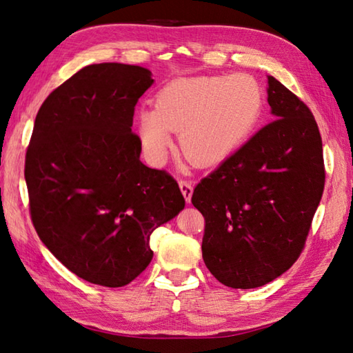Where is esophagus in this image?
Masks as SVG:
<instances>
[{
  "label": "esophagus",
  "mask_w": 353,
  "mask_h": 353,
  "mask_svg": "<svg viewBox=\"0 0 353 353\" xmlns=\"http://www.w3.org/2000/svg\"><path fill=\"white\" fill-rule=\"evenodd\" d=\"M179 186H181V191H182V194H183L186 203H191V197H192V183H191L190 181H181V182H179Z\"/></svg>",
  "instance_id": "esophagus-1"
}]
</instances>
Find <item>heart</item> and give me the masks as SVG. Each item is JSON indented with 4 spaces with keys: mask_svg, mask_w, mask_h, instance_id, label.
I'll return each mask as SVG.
<instances>
[{
    "mask_svg": "<svg viewBox=\"0 0 353 353\" xmlns=\"http://www.w3.org/2000/svg\"><path fill=\"white\" fill-rule=\"evenodd\" d=\"M264 110V89L250 74L177 79L156 92L154 109L138 110V138L147 159L162 165L171 132H179L181 152L196 167L209 168L245 145Z\"/></svg>",
    "mask_w": 353,
    "mask_h": 353,
    "instance_id": "heart-1",
    "label": "heart"
}]
</instances>
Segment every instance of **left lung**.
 Returning a JSON list of instances; mask_svg holds the SVG:
<instances>
[{"label":"left lung","mask_w":353,"mask_h":353,"mask_svg":"<svg viewBox=\"0 0 353 353\" xmlns=\"http://www.w3.org/2000/svg\"><path fill=\"white\" fill-rule=\"evenodd\" d=\"M274 121L194 188L205 216L203 261L230 288H258L294 264L325 188L323 147L310 108L268 76Z\"/></svg>","instance_id":"left-lung-1"}]
</instances>
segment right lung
<instances>
[{"label":"right lung","instance_id":"right-lung-1","mask_svg":"<svg viewBox=\"0 0 353 353\" xmlns=\"http://www.w3.org/2000/svg\"><path fill=\"white\" fill-rule=\"evenodd\" d=\"M153 85L138 65H88L37 112L26 154L41 241L81 279L117 288L153 258L150 235L185 208L176 179L141 162L134 106Z\"/></svg>","mask_w":353,"mask_h":353}]
</instances>
